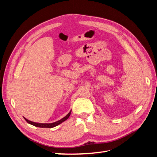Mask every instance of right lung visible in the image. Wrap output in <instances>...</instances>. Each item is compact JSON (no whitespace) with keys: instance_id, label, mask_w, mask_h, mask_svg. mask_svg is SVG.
Wrapping results in <instances>:
<instances>
[{"instance_id":"obj_1","label":"right lung","mask_w":157,"mask_h":157,"mask_svg":"<svg viewBox=\"0 0 157 157\" xmlns=\"http://www.w3.org/2000/svg\"><path fill=\"white\" fill-rule=\"evenodd\" d=\"M71 111L68 113V115H66L64 118H62V119H61V120H59L58 121L53 122V123H50V124H42V123H36V122H31V121H30L29 120H27V119H26L25 118H25V120L27 121V122L29 123V124H32V125L35 126H36V127H40V128H53V127H55L56 126L59 125V124H61V122H63L67 120V118L69 117L70 115H71Z\"/></svg>"}]
</instances>
